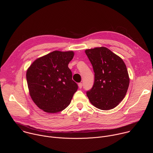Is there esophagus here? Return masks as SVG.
Wrapping results in <instances>:
<instances>
[{
    "mask_svg": "<svg viewBox=\"0 0 153 153\" xmlns=\"http://www.w3.org/2000/svg\"><path fill=\"white\" fill-rule=\"evenodd\" d=\"M82 86H83V85H82L81 83H79L78 84V87H79V89L82 88Z\"/></svg>",
    "mask_w": 153,
    "mask_h": 153,
    "instance_id": "34e87169",
    "label": "esophagus"
}]
</instances>
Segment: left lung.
<instances>
[{"label":"left lung","mask_w":153,"mask_h":153,"mask_svg":"<svg viewBox=\"0 0 153 153\" xmlns=\"http://www.w3.org/2000/svg\"><path fill=\"white\" fill-rule=\"evenodd\" d=\"M95 74L94 83L86 94L90 102L102 110L114 108L123 100L129 81L122 59L105 47L85 50Z\"/></svg>","instance_id":"1"}]
</instances>
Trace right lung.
<instances>
[{
    "label": "right lung",
    "mask_w": 153,
    "mask_h": 153,
    "mask_svg": "<svg viewBox=\"0 0 153 153\" xmlns=\"http://www.w3.org/2000/svg\"><path fill=\"white\" fill-rule=\"evenodd\" d=\"M74 56L72 51H54L37 58L28 68L26 79L30 96L45 112L61 111L71 102L78 89L68 67Z\"/></svg>",
    "instance_id": "add662e5"
}]
</instances>
